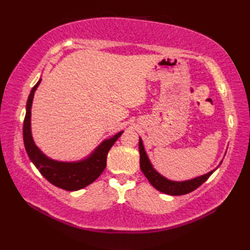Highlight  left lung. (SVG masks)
Here are the masks:
<instances>
[{"mask_svg":"<svg viewBox=\"0 0 250 250\" xmlns=\"http://www.w3.org/2000/svg\"><path fill=\"white\" fill-rule=\"evenodd\" d=\"M139 148H140V155H141V158H140L141 169L153 187H155L157 190L161 191L163 193H167L169 195L187 194L191 192V191L195 190L196 188H199L200 186L203 183H205L206 180L209 178L210 175L215 172L214 169V171H211L205 175H202L200 177L186 180V182H172V180H168L166 177L161 176V175L152 167L149 159H148L146 152L144 150V146H143V142L141 139H140Z\"/></svg>","mask_w":250,"mask_h":250,"instance_id":"obj_1","label":"left lung"}]
</instances>
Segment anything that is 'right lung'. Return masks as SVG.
Masks as SVG:
<instances>
[{"label": "right lung", "mask_w": 250, "mask_h": 250, "mask_svg": "<svg viewBox=\"0 0 250 250\" xmlns=\"http://www.w3.org/2000/svg\"><path fill=\"white\" fill-rule=\"evenodd\" d=\"M40 83L41 79L32 88L26 102V113L23 120V142L26 153L40 173L56 187L67 191L83 189L92 184L102 174L106 167L107 153L115 142L124 133V131L110 137L109 140L104 141L86 160L79 162H59L47 158L35 146L31 134V106L34 92Z\"/></svg>", "instance_id": "add662e5"}]
</instances>
